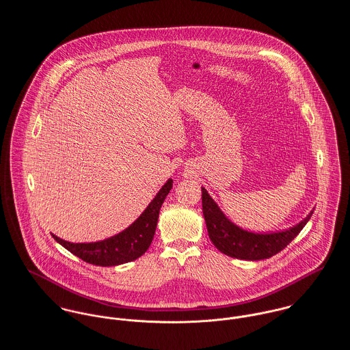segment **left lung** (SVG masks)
<instances>
[{"mask_svg": "<svg viewBox=\"0 0 350 350\" xmlns=\"http://www.w3.org/2000/svg\"><path fill=\"white\" fill-rule=\"evenodd\" d=\"M202 202L208 235L216 249L228 257L247 261L265 260L278 254L301 231L314 212L310 211L301 221L289 228L273 232H254L231 221L203 187Z\"/></svg>", "mask_w": 350, "mask_h": 350, "instance_id": "8db88e82", "label": "left lung"}]
</instances>
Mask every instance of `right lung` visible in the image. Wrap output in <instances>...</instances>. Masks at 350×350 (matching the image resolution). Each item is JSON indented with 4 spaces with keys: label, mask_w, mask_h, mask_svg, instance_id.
<instances>
[{
    "label": "right lung",
    "mask_w": 350,
    "mask_h": 350,
    "mask_svg": "<svg viewBox=\"0 0 350 350\" xmlns=\"http://www.w3.org/2000/svg\"><path fill=\"white\" fill-rule=\"evenodd\" d=\"M173 187V180L169 178L150 204L139 215V217L122 232L97 242L74 243L65 241L54 234L53 238L68 249L74 256L85 262L97 267H116L131 262L146 253L152 242L159 210Z\"/></svg>",
    "instance_id": "obj_1"
}]
</instances>
